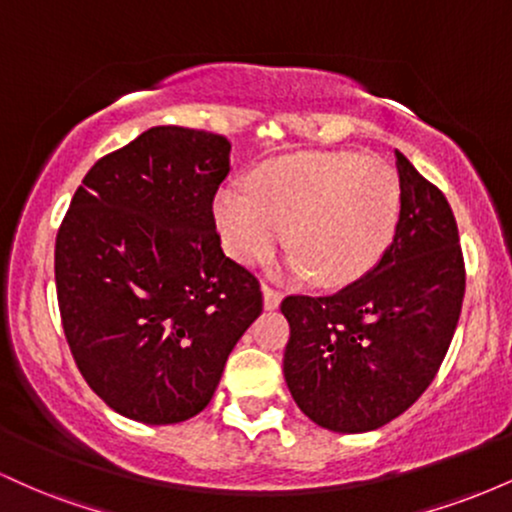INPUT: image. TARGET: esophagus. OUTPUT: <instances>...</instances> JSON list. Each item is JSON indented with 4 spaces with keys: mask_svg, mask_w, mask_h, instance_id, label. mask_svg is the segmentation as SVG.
Here are the masks:
<instances>
[{
    "mask_svg": "<svg viewBox=\"0 0 512 512\" xmlns=\"http://www.w3.org/2000/svg\"><path fill=\"white\" fill-rule=\"evenodd\" d=\"M262 298H264V308L267 310H276L279 308V303H281V293L279 291H274V289H269V286H262Z\"/></svg>",
    "mask_w": 512,
    "mask_h": 512,
    "instance_id": "obj_1",
    "label": "esophagus"
}]
</instances>
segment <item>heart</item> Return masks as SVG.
Segmentation results:
<instances>
[{
    "label": "heart",
    "mask_w": 512,
    "mask_h": 512,
    "mask_svg": "<svg viewBox=\"0 0 512 512\" xmlns=\"http://www.w3.org/2000/svg\"><path fill=\"white\" fill-rule=\"evenodd\" d=\"M223 248L240 264H260L284 240L289 264L317 284H349L390 245L399 221V180L380 158L308 151L264 163L248 192L223 187L214 199Z\"/></svg>",
    "instance_id": "heart-1"
}]
</instances>
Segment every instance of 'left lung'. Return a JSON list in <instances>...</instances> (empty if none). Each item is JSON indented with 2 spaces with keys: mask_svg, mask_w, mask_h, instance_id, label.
<instances>
[{
  "mask_svg": "<svg viewBox=\"0 0 512 512\" xmlns=\"http://www.w3.org/2000/svg\"><path fill=\"white\" fill-rule=\"evenodd\" d=\"M399 221L383 257L332 296H289L284 378L317 426L390 424L436 378L460 320L464 262L448 199L395 151Z\"/></svg>",
  "mask_w": 512,
  "mask_h": 512,
  "instance_id": "8db88e82",
  "label": "left lung"
}]
</instances>
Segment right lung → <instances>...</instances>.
Instances as JSON below:
<instances>
[{"label": "right lung", "instance_id": "1", "mask_svg": "<svg viewBox=\"0 0 512 512\" xmlns=\"http://www.w3.org/2000/svg\"><path fill=\"white\" fill-rule=\"evenodd\" d=\"M228 173L226 137L151 127L88 170L57 233L69 349L88 387L132 421L199 414L262 313L260 284L216 233L211 202Z\"/></svg>", "mask_w": 512, "mask_h": 512}]
</instances>
